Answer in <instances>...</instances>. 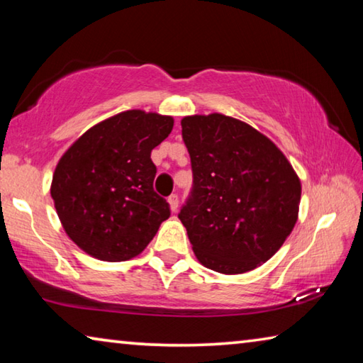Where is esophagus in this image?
I'll return each instance as SVG.
<instances>
[{"label":"esophagus","instance_id":"obj_1","mask_svg":"<svg viewBox=\"0 0 363 363\" xmlns=\"http://www.w3.org/2000/svg\"><path fill=\"white\" fill-rule=\"evenodd\" d=\"M168 203H169V210L171 211H177V206H179V199H177V195L173 194L168 196Z\"/></svg>","mask_w":363,"mask_h":363}]
</instances>
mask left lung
Returning a JSON list of instances; mask_svg holds the SVG:
<instances>
[{"label": "left lung", "instance_id": "left-lung-1", "mask_svg": "<svg viewBox=\"0 0 363 363\" xmlns=\"http://www.w3.org/2000/svg\"><path fill=\"white\" fill-rule=\"evenodd\" d=\"M194 189L179 219L205 267L235 275L269 261L298 220L301 181L277 145L223 113L181 120Z\"/></svg>", "mask_w": 363, "mask_h": 363}]
</instances>
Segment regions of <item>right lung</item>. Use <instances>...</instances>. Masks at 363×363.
<instances>
[{
  "mask_svg": "<svg viewBox=\"0 0 363 363\" xmlns=\"http://www.w3.org/2000/svg\"><path fill=\"white\" fill-rule=\"evenodd\" d=\"M173 116L134 108L97 123L60 157L51 196L70 240L101 261L143 253L169 218L155 194L150 153L173 130Z\"/></svg>",
  "mask_w": 363,
  "mask_h": 363,
  "instance_id": "add662e5",
  "label": "right lung"
}]
</instances>
